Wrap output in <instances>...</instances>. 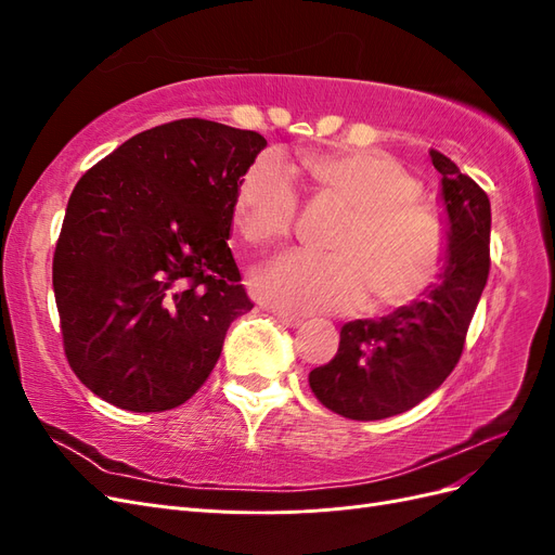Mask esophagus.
<instances>
[{"label": "esophagus", "mask_w": 555, "mask_h": 555, "mask_svg": "<svg viewBox=\"0 0 555 555\" xmlns=\"http://www.w3.org/2000/svg\"><path fill=\"white\" fill-rule=\"evenodd\" d=\"M278 319H280V322L284 324V326H300V324H304V319H300L298 314H294V312H287V310H280V308H273L271 310Z\"/></svg>", "instance_id": "esophagus-1"}]
</instances>
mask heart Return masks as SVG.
<instances>
[{
    "mask_svg": "<svg viewBox=\"0 0 555 555\" xmlns=\"http://www.w3.org/2000/svg\"><path fill=\"white\" fill-rule=\"evenodd\" d=\"M312 192L345 212L328 255H287L255 280L257 294L292 312L410 306L438 280L449 255L442 215L418 198V180L377 150H338L300 162ZM298 192L284 164L257 157L236 184L231 220L251 247L292 236Z\"/></svg>",
    "mask_w": 555,
    "mask_h": 555,
    "instance_id": "heart-1",
    "label": "heart"
}]
</instances>
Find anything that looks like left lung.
I'll list each match as a JSON object with an SVG mask.
<instances>
[{
    "mask_svg": "<svg viewBox=\"0 0 555 555\" xmlns=\"http://www.w3.org/2000/svg\"><path fill=\"white\" fill-rule=\"evenodd\" d=\"M449 215V255L442 280L389 317L357 319L340 331V347L314 367L310 389L331 412L354 422L402 414L428 398L456 367L465 335L491 271V201L438 150Z\"/></svg>",
    "mask_w": 555,
    "mask_h": 555,
    "instance_id": "8db88e82",
    "label": "left lung"
}]
</instances>
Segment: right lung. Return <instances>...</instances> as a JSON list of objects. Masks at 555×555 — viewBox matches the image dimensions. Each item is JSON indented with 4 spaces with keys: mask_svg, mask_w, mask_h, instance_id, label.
Wrapping results in <instances>:
<instances>
[{
    "mask_svg": "<svg viewBox=\"0 0 555 555\" xmlns=\"http://www.w3.org/2000/svg\"><path fill=\"white\" fill-rule=\"evenodd\" d=\"M266 147L257 131L201 117L145 129L86 171L53 255L66 361L129 412L190 400L255 308L227 245L231 204Z\"/></svg>",
    "mask_w": 555,
    "mask_h": 555,
    "instance_id": "1",
    "label": "right lung"
}]
</instances>
